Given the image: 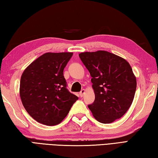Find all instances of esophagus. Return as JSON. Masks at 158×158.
Wrapping results in <instances>:
<instances>
[{"instance_id": "1", "label": "esophagus", "mask_w": 158, "mask_h": 158, "mask_svg": "<svg viewBox=\"0 0 158 158\" xmlns=\"http://www.w3.org/2000/svg\"><path fill=\"white\" fill-rule=\"evenodd\" d=\"M85 94V89H82L81 91L80 92V94H79V96L82 98V97L84 96Z\"/></svg>"}]
</instances>
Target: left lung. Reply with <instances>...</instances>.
Returning a JSON list of instances; mask_svg holds the SVG:
<instances>
[{
    "instance_id": "1",
    "label": "left lung",
    "mask_w": 158,
    "mask_h": 158,
    "mask_svg": "<svg viewBox=\"0 0 158 158\" xmlns=\"http://www.w3.org/2000/svg\"><path fill=\"white\" fill-rule=\"evenodd\" d=\"M92 77L95 100L89 105L94 117L109 124L128 111L134 98L137 81L132 68L125 59L106 51L79 54Z\"/></svg>"
}]
</instances>
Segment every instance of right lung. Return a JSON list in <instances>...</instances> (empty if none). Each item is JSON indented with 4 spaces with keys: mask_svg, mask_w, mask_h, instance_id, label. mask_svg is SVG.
<instances>
[{
    "mask_svg": "<svg viewBox=\"0 0 158 158\" xmlns=\"http://www.w3.org/2000/svg\"><path fill=\"white\" fill-rule=\"evenodd\" d=\"M72 52L45 53L21 76L20 96L27 112L39 123L60 124L78 99L67 90L63 71Z\"/></svg>",
    "mask_w": 158,
    "mask_h": 158,
    "instance_id": "1",
    "label": "right lung"
}]
</instances>
